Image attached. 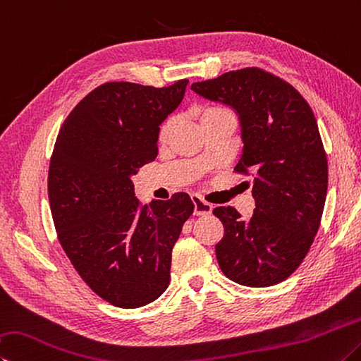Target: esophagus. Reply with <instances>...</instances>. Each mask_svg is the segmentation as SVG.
<instances>
[{
    "label": "esophagus",
    "instance_id": "1",
    "mask_svg": "<svg viewBox=\"0 0 361 361\" xmlns=\"http://www.w3.org/2000/svg\"><path fill=\"white\" fill-rule=\"evenodd\" d=\"M192 203H194V214L195 216H205V214L212 213V209H213L212 203L205 202L202 197H199V195H194Z\"/></svg>",
    "mask_w": 361,
    "mask_h": 361
}]
</instances>
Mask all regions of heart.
Returning a JSON list of instances; mask_svg holds the SVG:
<instances>
[{"mask_svg": "<svg viewBox=\"0 0 361 361\" xmlns=\"http://www.w3.org/2000/svg\"><path fill=\"white\" fill-rule=\"evenodd\" d=\"M221 115H231L227 109L224 107H219V106H208L202 110V115H200V120L205 121L208 118H214V116H221ZM172 128H173V120L172 118H167L166 121L161 124L159 128V140L164 142L167 140V137L172 133Z\"/></svg>", "mask_w": 361, "mask_h": 361, "instance_id": "heart-1", "label": "heart"}]
</instances>
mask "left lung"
Masks as SVG:
<instances>
[{"label":"left lung","instance_id":"8db88e82","mask_svg":"<svg viewBox=\"0 0 361 361\" xmlns=\"http://www.w3.org/2000/svg\"><path fill=\"white\" fill-rule=\"evenodd\" d=\"M191 90L238 114L245 147L235 172L252 180L251 218L233 207L213 209L224 226L216 245L221 270L241 286L278 284L310 252L322 219L329 162L316 116L290 83L260 68L226 72Z\"/></svg>","mask_w":361,"mask_h":361}]
</instances>
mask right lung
I'll use <instances>...</instances> for the list:
<instances>
[{"instance_id":"add662e5","label":"right lung","mask_w":361,"mask_h":361,"mask_svg":"<svg viewBox=\"0 0 361 361\" xmlns=\"http://www.w3.org/2000/svg\"><path fill=\"white\" fill-rule=\"evenodd\" d=\"M188 82L102 83L64 120L51 153L49 200L60 245L90 289L124 310L167 289L173 245L194 212L186 192L142 205L130 181L158 156L159 126Z\"/></svg>"}]
</instances>
